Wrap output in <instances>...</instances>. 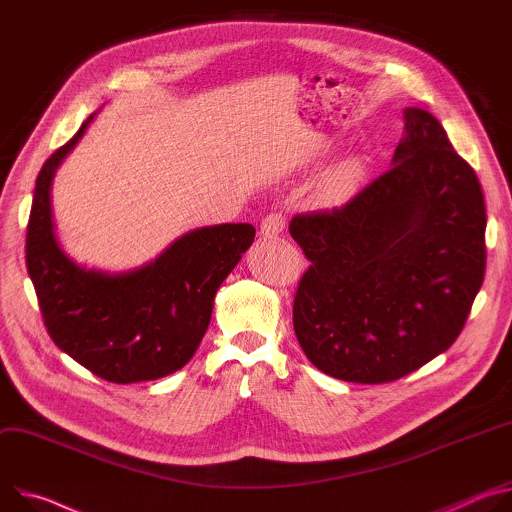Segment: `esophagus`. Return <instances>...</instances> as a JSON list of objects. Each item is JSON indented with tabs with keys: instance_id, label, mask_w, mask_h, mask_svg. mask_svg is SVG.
I'll use <instances>...</instances> for the list:
<instances>
[{
	"instance_id": "obj_1",
	"label": "esophagus",
	"mask_w": 512,
	"mask_h": 512,
	"mask_svg": "<svg viewBox=\"0 0 512 512\" xmlns=\"http://www.w3.org/2000/svg\"><path fill=\"white\" fill-rule=\"evenodd\" d=\"M285 225H287V217L285 215L278 213V211L268 213L262 219V223H260V234L264 238H276L278 234H282V230H285Z\"/></svg>"
}]
</instances>
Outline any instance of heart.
Masks as SVG:
<instances>
[{
  "instance_id": "b5f03b06",
  "label": "heart",
  "mask_w": 512,
  "mask_h": 512,
  "mask_svg": "<svg viewBox=\"0 0 512 512\" xmlns=\"http://www.w3.org/2000/svg\"><path fill=\"white\" fill-rule=\"evenodd\" d=\"M352 179H354V170L352 168H344V170H339V175L333 179V187H346L348 183H352Z\"/></svg>"
}]
</instances>
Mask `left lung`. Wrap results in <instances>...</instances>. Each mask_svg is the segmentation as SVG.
<instances>
[{
  "instance_id": "8db88e82",
  "label": "left lung",
  "mask_w": 512,
  "mask_h": 512,
  "mask_svg": "<svg viewBox=\"0 0 512 512\" xmlns=\"http://www.w3.org/2000/svg\"><path fill=\"white\" fill-rule=\"evenodd\" d=\"M289 232L311 262L293 325L321 372L399 380L462 333L486 272V205L474 168L429 111L405 109L392 166L348 203L299 213Z\"/></svg>"
}]
</instances>
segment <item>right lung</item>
<instances>
[{
  "instance_id": "add662e5",
  "label": "right lung",
  "mask_w": 512,
  "mask_h": 512,
  "mask_svg": "<svg viewBox=\"0 0 512 512\" xmlns=\"http://www.w3.org/2000/svg\"><path fill=\"white\" fill-rule=\"evenodd\" d=\"M95 116V113H93ZM79 132L42 164L26 234V266L52 342L95 376L144 382L181 370L209 327L225 276L252 246L250 223L201 227L124 274L75 264L54 238L50 185Z\"/></svg>"
}]
</instances>
